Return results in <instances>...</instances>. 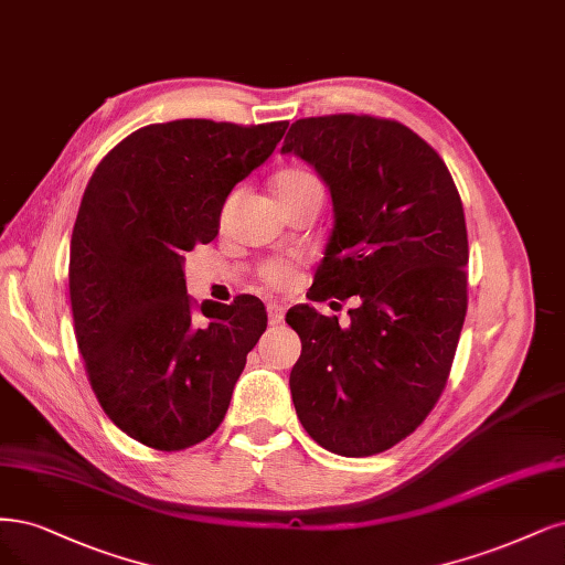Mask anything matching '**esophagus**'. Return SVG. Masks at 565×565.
<instances>
[{
  "instance_id": "34e87169",
  "label": "esophagus",
  "mask_w": 565,
  "mask_h": 565,
  "mask_svg": "<svg viewBox=\"0 0 565 565\" xmlns=\"http://www.w3.org/2000/svg\"><path fill=\"white\" fill-rule=\"evenodd\" d=\"M266 310H268V322L270 324H280L285 320V308L276 301H268L266 303Z\"/></svg>"
}]
</instances>
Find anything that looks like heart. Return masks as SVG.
I'll return each mask as SVG.
<instances>
[{"label": "heart", "instance_id": "b5f03b06", "mask_svg": "<svg viewBox=\"0 0 565 565\" xmlns=\"http://www.w3.org/2000/svg\"><path fill=\"white\" fill-rule=\"evenodd\" d=\"M274 186L278 191L280 201L301 196V193H308V191H322V182L318 174L303 166H285L282 170H278ZM295 276H297L295 266L282 259H274L259 266V280L268 289L287 287L291 280H295Z\"/></svg>", "mask_w": 565, "mask_h": 565}]
</instances>
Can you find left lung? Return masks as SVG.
Listing matches in <instances>:
<instances>
[{
	"label": "left lung",
	"instance_id": "obj_1",
	"mask_svg": "<svg viewBox=\"0 0 565 565\" xmlns=\"http://www.w3.org/2000/svg\"><path fill=\"white\" fill-rule=\"evenodd\" d=\"M282 153L316 166L334 231L310 299L358 297L348 327L297 306L289 387L306 433L364 458L399 444L433 412L468 313V228L449 168L423 138L369 114L308 116Z\"/></svg>",
	"mask_w": 565,
	"mask_h": 565
}]
</instances>
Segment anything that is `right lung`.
<instances>
[{"mask_svg":"<svg viewBox=\"0 0 565 565\" xmlns=\"http://www.w3.org/2000/svg\"><path fill=\"white\" fill-rule=\"evenodd\" d=\"M287 121L151 124L97 163L70 243L74 337L93 393L116 427L157 451L217 430L264 303H199L184 252L217 236L224 201L282 140Z\"/></svg>","mask_w":565,"mask_h":565,"instance_id":"add662e5","label":"right lung"}]
</instances>
